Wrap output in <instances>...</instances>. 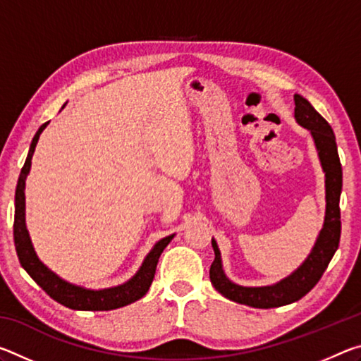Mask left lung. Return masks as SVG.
<instances>
[{
    "label": "left lung",
    "mask_w": 361,
    "mask_h": 361,
    "mask_svg": "<svg viewBox=\"0 0 361 361\" xmlns=\"http://www.w3.org/2000/svg\"><path fill=\"white\" fill-rule=\"evenodd\" d=\"M295 119L299 126L310 130L314 138L320 164L325 172V192H326V212L325 223L320 231L317 242L307 258L295 272L290 274L280 282L269 286H242L226 277L223 271L221 253L216 240L212 239V247L215 250V259L210 266V282L231 301L250 305L256 309L280 307L298 301L314 288L326 271L329 261L339 247L341 239V210L339 197L342 189V167L336 146V137L331 126L315 111V108L304 99L295 94Z\"/></svg>",
    "instance_id": "1"
}]
</instances>
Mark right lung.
Returning a JSON list of instances; mask_svg holds the SVG:
<instances>
[{"mask_svg": "<svg viewBox=\"0 0 361 361\" xmlns=\"http://www.w3.org/2000/svg\"><path fill=\"white\" fill-rule=\"evenodd\" d=\"M47 124L49 122L42 124L38 132H36V135L33 137V142L30 145L27 161L23 164L16 188L14 243L22 267L25 269L28 276L32 277L35 282L54 299V301L63 304L65 307L75 310H113L138 301L140 298H143L146 293H148L152 283V279H154L159 256L164 252V248L169 245L170 240L173 239V234L164 237V239L159 240L156 245L152 247L151 252L146 255L143 264L138 269L135 276L130 280H127L126 283L113 286V288L89 290L84 288V286L65 282L63 279H60L57 274H54L51 269H47L42 264L38 256H36L25 224V180L27 175L30 173V167H32V157L36 148V143H38L41 132L46 129Z\"/></svg>", "mask_w": 361, "mask_h": 361, "instance_id": "1", "label": "right lung"}]
</instances>
